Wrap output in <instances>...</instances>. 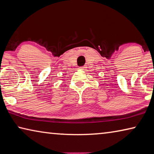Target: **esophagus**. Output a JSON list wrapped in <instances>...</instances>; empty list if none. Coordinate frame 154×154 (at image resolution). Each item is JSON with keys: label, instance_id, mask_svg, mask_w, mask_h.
<instances>
[{"label": "esophagus", "instance_id": "obj_1", "mask_svg": "<svg viewBox=\"0 0 154 154\" xmlns=\"http://www.w3.org/2000/svg\"><path fill=\"white\" fill-rule=\"evenodd\" d=\"M85 68H86L85 66H81V67H79V69H81V70H84V69H85Z\"/></svg>", "mask_w": 154, "mask_h": 154}]
</instances>
